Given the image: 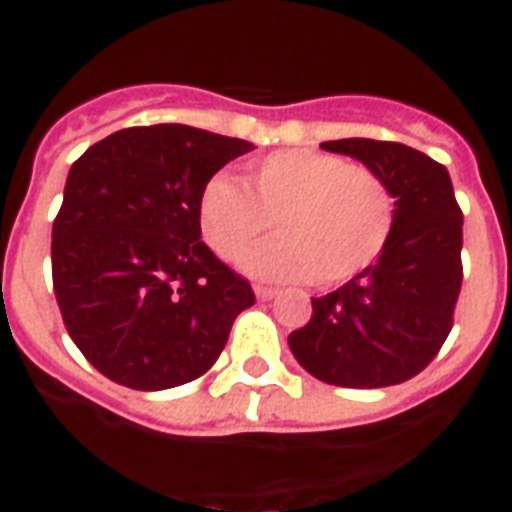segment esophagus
Returning <instances> with one entry per match:
<instances>
[{"label":"esophagus","instance_id":"obj_1","mask_svg":"<svg viewBox=\"0 0 512 512\" xmlns=\"http://www.w3.org/2000/svg\"><path fill=\"white\" fill-rule=\"evenodd\" d=\"M255 295L260 297V300H273V297H279V289H273V287H255Z\"/></svg>","mask_w":512,"mask_h":512}]
</instances>
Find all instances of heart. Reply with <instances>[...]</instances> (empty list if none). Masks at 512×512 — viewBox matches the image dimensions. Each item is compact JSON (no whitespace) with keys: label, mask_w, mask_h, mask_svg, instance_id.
<instances>
[{"label":"heart","mask_w":512,"mask_h":512,"mask_svg":"<svg viewBox=\"0 0 512 512\" xmlns=\"http://www.w3.org/2000/svg\"><path fill=\"white\" fill-rule=\"evenodd\" d=\"M244 187L225 175L209 177L196 215L207 247L228 263L276 223L279 239L244 260L257 279L345 284L377 263L396 231L398 204L388 180L337 154L276 151L249 164Z\"/></svg>","instance_id":"b5f03b06"}]
</instances>
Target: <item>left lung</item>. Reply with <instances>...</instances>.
Returning a JSON list of instances; mask_svg holds the SVG:
<instances>
[{
    "label": "left lung",
    "instance_id": "8db88e82",
    "mask_svg": "<svg viewBox=\"0 0 512 512\" xmlns=\"http://www.w3.org/2000/svg\"><path fill=\"white\" fill-rule=\"evenodd\" d=\"M380 172L396 193L388 249L356 279L313 297V316L289 335L305 372L340 388L412 380L452 332L462 287V209L444 164L390 140L321 143Z\"/></svg>",
    "mask_w": 512,
    "mask_h": 512
}]
</instances>
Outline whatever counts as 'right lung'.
Masks as SVG:
<instances>
[{
	"instance_id": "add662e5",
	"label": "right lung",
	"mask_w": 512,
	"mask_h": 512,
	"mask_svg": "<svg viewBox=\"0 0 512 512\" xmlns=\"http://www.w3.org/2000/svg\"><path fill=\"white\" fill-rule=\"evenodd\" d=\"M252 143L185 124L127 127L84 151L52 223V289L68 335L132 390L196 380L255 305L201 241V185Z\"/></svg>"
}]
</instances>
